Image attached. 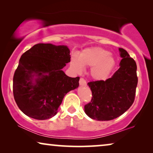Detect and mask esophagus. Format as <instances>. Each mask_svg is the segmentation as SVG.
I'll return each instance as SVG.
<instances>
[{
    "instance_id": "obj_1",
    "label": "esophagus",
    "mask_w": 153,
    "mask_h": 153,
    "mask_svg": "<svg viewBox=\"0 0 153 153\" xmlns=\"http://www.w3.org/2000/svg\"><path fill=\"white\" fill-rule=\"evenodd\" d=\"M79 84L81 85H86V81L81 77V78H80V79H79Z\"/></svg>"
}]
</instances>
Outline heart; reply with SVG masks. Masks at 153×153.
Listing matches in <instances>:
<instances>
[{
	"label": "heart",
	"mask_w": 153,
	"mask_h": 153,
	"mask_svg": "<svg viewBox=\"0 0 153 153\" xmlns=\"http://www.w3.org/2000/svg\"><path fill=\"white\" fill-rule=\"evenodd\" d=\"M110 52L100 47L87 48L81 51L79 58L72 56L70 66L75 72L81 73L83 65L91 68V75L96 80L107 78L116 66V60Z\"/></svg>",
	"instance_id": "heart-1"
}]
</instances>
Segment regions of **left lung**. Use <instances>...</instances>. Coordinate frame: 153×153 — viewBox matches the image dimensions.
<instances>
[{
	"mask_svg": "<svg viewBox=\"0 0 153 153\" xmlns=\"http://www.w3.org/2000/svg\"><path fill=\"white\" fill-rule=\"evenodd\" d=\"M120 68L111 78L88 83L92 91L91 101L84 106L90 118L111 120L124 114L132 105L138 83L137 64L125 49L120 48Z\"/></svg>",
	"mask_w": 153,
	"mask_h": 153,
	"instance_id": "left-lung-1",
	"label": "left lung"
}]
</instances>
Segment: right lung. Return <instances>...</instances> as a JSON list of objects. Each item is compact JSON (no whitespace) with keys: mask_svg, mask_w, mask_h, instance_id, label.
Returning <instances> with one entry per match:
<instances>
[{"mask_svg":"<svg viewBox=\"0 0 153 153\" xmlns=\"http://www.w3.org/2000/svg\"><path fill=\"white\" fill-rule=\"evenodd\" d=\"M70 52L67 46L37 44L21 56L13 77V95L26 116L37 120L54 116L64 96L79 86V76L72 78L62 70L70 62Z\"/></svg>","mask_w":153,"mask_h":153,"instance_id":"right-lung-1","label":"right lung"}]
</instances>
